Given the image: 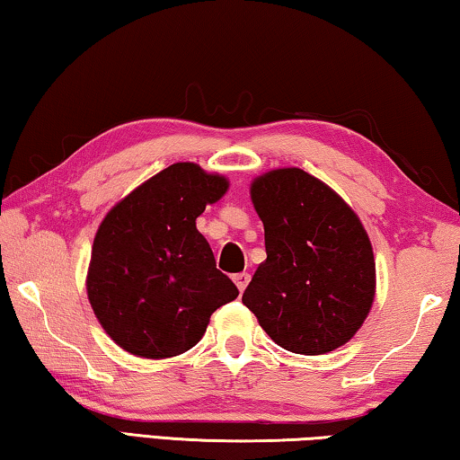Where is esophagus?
<instances>
[{
	"mask_svg": "<svg viewBox=\"0 0 460 460\" xmlns=\"http://www.w3.org/2000/svg\"><path fill=\"white\" fill-rule=\"evenodd\" d=\"M249 281H251V273L243 271V273H236V275H234V284L238 286L240 292H244L246 286H249Z\"/></svg>",
	"mask_w": 460,
	"mask_h": 460,
	"instance_id": "1",
	"label": "esophagus"
}]
</instances>
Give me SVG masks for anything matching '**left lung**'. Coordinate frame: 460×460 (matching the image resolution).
Segmentation results:
<instances>
[{"mask_svg":"<svg viewBox=\"0 0 460 460\" xmlns=\"http://www.w3.org/2000/svg\"><path fill=\"white\" fill-rule=\"evenodd\" d=\"M251 199L267 259L243 304L288 351L321 356L341 348L368 316L376 288L364 226L333 189L300 168L254 179Z\"/></svg>","mask_w":460,"mask_h":460,"instance_id":"obj_1","label":"left lung"}]
</instances>
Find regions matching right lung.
I'll return each mask as SVG.
<instances>
[{
	"mask_svg": "<svg viewBox=\"0 0 460 460\" xmlns=\"http://www.w3.org/2000/svg\"><path fill=\"white\" fill-rule=\"evenodd\" d=\"M228 189L220 174L176 162L112 208L96 232L88 300L119 348L172 358L199 343L209 316L238 296L195 220Z\"/></svg>",
	"mask_w": 460,
	"mask_h": 460,
	"instance_id": "obj_1",
	"label": "right lung"
}]
</instances>
